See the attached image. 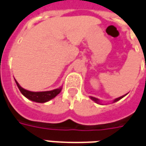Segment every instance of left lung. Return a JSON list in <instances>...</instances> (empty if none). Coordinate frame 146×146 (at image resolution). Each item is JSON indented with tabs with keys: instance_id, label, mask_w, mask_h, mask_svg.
Wrapping results in <instances>:
<instances>
[{
	"instance_id": "left-lung-1",
	"label": "left lung",
	"mask_w": 146,
	"mask_h": 146,
	"mask_svg": "<svg viewBox=\"0 0 146 146\" xmlns=\"http://www.w3.org/2000/svg\"><path fill=\"white\" fill-rule=\"evenodd\" d=\"M126 94H125V95H122V96H121V97H119V98H115V99H114V100H113V102H117V101H118V100H120L121 98H123V97H125ZM90 98H91V99H92L93 101H94V102H96V103H98V104H100V103H101V101H100L99 99H98V98H94V97H90Z\"/></svg>"
}]
</instances>
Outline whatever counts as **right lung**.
I'll list each match as a JSON object with an SVG mask.
<instances>
[{
  "label": "right lung",
  "mask_w": 146,
  "mask_h": 146,
  "mask_svg": "<svg viewBox=\"0 0 146 146\" xmlns=\"http://www.w3.org/2000/svg\"><path fill=\"white\" fill-rule=\"evenodd\" d=\"M15 82L17 85L19 90L25 97L36 102H40V103H44V102H48L51 99L54 98L56 95L60 94V91L62 90V86L60 88H57L55 90H48V91H40V92H34V91H30V90H25L23 87L20 86V84L17 83V81L15 79Z\"/></svg>",
  "instance_id": "add662e5"
}]
</instances>
